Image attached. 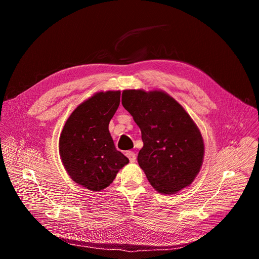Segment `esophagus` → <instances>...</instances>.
<instances>
[{"label": "esophagus", "instance_id": "esophagus-1", "mask_svg": "<svg viewBox=\"0 0 259 259\" xmlns=\"http://www.w3.org/2000/svg\"><path fill=\"white\" fill-rule=\"evenodd\" d=\"M126 156L129 158L130 162H135V161H136V159H137L136 153H135V152H132V151H128V152L126 153Z\"/></svg>", "mask_w": 259, "mask_h": 259}]
</instances>
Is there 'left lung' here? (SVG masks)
<instances>
[{"label":"left lung","instance_id":"obj_1","mask_svg":"<svg viewBox=\"0 0 259 259\" xmlns=\"http://www.w3.org/2000/svg\"><path fill=\"white\" fill-rule=\"evenodd\" d=\"M121 103L141 129L138 162L151 185L162 195L189 186L202 165L204 144L184 107L161 90H123Z\"/></svg>","mask_w":259,"mask_h":259}]
</instances>
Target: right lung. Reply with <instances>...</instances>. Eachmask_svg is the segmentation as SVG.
<instances>
[{"label":"right lung","instance_id":"add662e5","mask_svg":"<svg viewBox=\"0 0 259 259\" xmlns=\"http://www.w3.org/2000/svg\"><path fill=\"white\" fill-rule=\"evenodd\" d=\"M120 103V91H100L80 103L65 121L59 153L71 179L89 190L100 191L112 184L129 162L116 149L108 123Z\"/></svg>","mask_w":259,"mask_h":259}]
</instances>
